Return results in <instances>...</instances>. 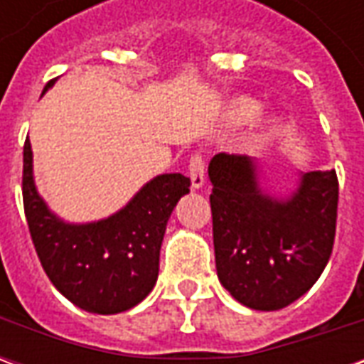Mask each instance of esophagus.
Listing matches in <instances>:
<instances>
[{"label":"esophagus","mask_w":364,"mask_h":364,"mask_svg":"<svg viewBox=\"0 0 364 364\" xmlns=\"http://www.w3.org/2000/svg\"><path fill=\"white\" fill-rule=\"evenodd\" d=\"M191 187L193 189H203L205 185V159L203 156H193L189 161Z\"/></svg>","instance_id":"34e87169"}]
</instances>
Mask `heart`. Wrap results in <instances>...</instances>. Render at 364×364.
<instances>
[{
  "label": "heart",
  "mask_w": 364,
  "mask_h": 364,
  "mask_svg": "<svg viewBox=\"0 0 364 364\" xmlns=\"http://www.w3.org/2000/svg\"><path fill=\"white\" fill-rule=\"evenodd\" d=\"M259 112V105L252 101V99H237L234 107H232V117L237 122H245V120H252L255 114Z\"/></svg>",
  "instance_id": "1"
}]
</instances>
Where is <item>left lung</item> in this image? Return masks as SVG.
<instances>
[{
	"mask_svg": "<svg viewBox=\"0 0 364 364\" xmlns=\"http://www.w3.org/2000/svg\"><path fill=\"white\" fill-rule=\"evenodd\" d=\"M208 177L222 287L240 304L261 312L281 310L306 294L333 247L336 171L298 173L287 197L265 187L263 167L250 156H214Z\"/></svg>",
	"mask_w": 364,
	"mask_h": 364,
	"instance_id": "1",
	"label": "left lung"
}]
</instances>
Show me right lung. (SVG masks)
<instances>
[{
  "label": "right lung",
  "instance_id": "1",
  "mask_svg": "<svg viewBox=\"0 0 364 364\" xmlns=\"http://www.w3.org/2000/svg\"><path fill=\"white\" fill-rule=\"evenodd\" d=\"M56 80L46 83L43 95ZM191 179L161 173L140 187L120 210L93 222H68L36 189L33 150H23V203L44 273L64 296L91 314H120L156 287L166 226Z\"/></svg>",
  "mask_w": 364,
  "mask_h": 364
}]
</instances>
